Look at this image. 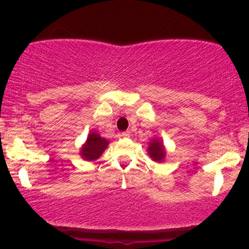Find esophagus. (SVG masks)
Returning <instances> with one entry per match:
<instances>
[{"instance_id":"1","label":"esophagus","mask_w":249,"mask_h":249,"mask_svg":"<svg viewBox=\"0 0 249 249\" xmlns=\"http://www.w3.org/2000/svg\"><path fill=\"white\" fill-rule=\"evenodd\" d=\"M122 137H124V138H128V137H130V132H129V130H125V132H124V133H122Z\"/></svg>"}]
</instances>
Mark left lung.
Segmentation results:
<instances>
[{
    "mask_svg": "<svg viewBox=\"0 0 249 249\" xmlns=\"http://www.w3.org/2000/svg\"><path fill=\"white\" fill-rule=\"evenodd\" d=\"M147 153L151 160L157 163H162L166 157V148L162 140L158 139V138L151 139L148 142Z\"/></svg>",
    "mask_w": 249,
    "mask_h": 249,
    "instance_id": "8db88e82",
    "label": "left lung"
}]
</instances>
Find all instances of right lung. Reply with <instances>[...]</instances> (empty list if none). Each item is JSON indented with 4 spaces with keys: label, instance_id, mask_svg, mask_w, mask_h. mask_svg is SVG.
<instances>
[{
    "label": "right lung",
    "instance_id": "add662e5",
    "mask_svg": "<svg viewBox=\"0 0 249 249\" xmlns=\"http://www.w3.org/2000/svg\"><path fill=\"white\" fill-rule=\"evenodd\" d=\"M109 145V140H107L106 138L102 137L99 133L92 130L89 135H87L86 142H84V145L80 147V153L84 160L86 162H93L97 160L103 152L106 151V148Z\"/></svg>",
    "mask_w": 249,
    "mask_h": 249
}]
</instances>
